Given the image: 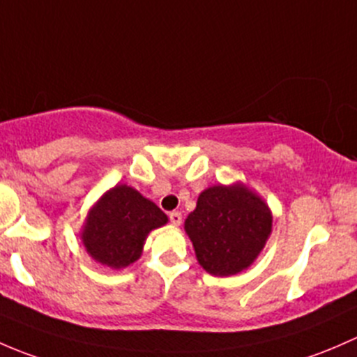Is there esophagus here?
<instances>
[{"label": "esophagus", "instance_id": "1", "mask_svg": "<svg viewBox=\"0 0 357 357\" xmlns=\"http://www.w3.org/2000/svg\"><path fill=\"white\" fill-rule=\"evenodd\" d=\"M168 218H170V223H172V225L178 227L180 223H182V213H178V211H172L170 215H168Z\"/></svg>", "mask_w": 357, "mask_h": 357}]
</instances>
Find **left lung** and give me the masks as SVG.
<instances>
[{
	"mask_svg": "<svg viewBox=\"0 0 357 357\" xmlns=\"http://www.w3.org/2000/svg\"><path fill=\"white\" fill-rule=\"evenodd\" d=\"M271 211L244 183L213 185L197 197L183 229L208 273L230 277L251 266L271 232Z\"/></svg>",
	"mask_w": 357,
	"mask_h": 357,
	"instance_id": "8db88e82",
	"label": "left lung"
}]
</instances>
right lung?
Segmentation results:
<instances>
[{"label": "right lung", "instance_id": "1", "mask_svg": "<svg viewBox=\"0 0 357 357\" xmlns=\"http://www.w3.org/2000/svg\"><path fill=\"white\" fill-rule=\"evenodd\" d=\"M167 222V215L153 201L122 183L91 208L82 242L91 258L120 270L141 258L148 234Z\"/></svg>", "mask_w": 357, "mask_h": 357}]
</instances>
